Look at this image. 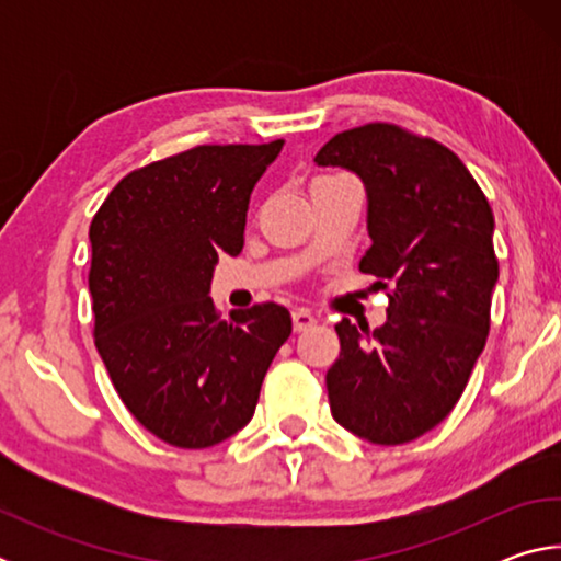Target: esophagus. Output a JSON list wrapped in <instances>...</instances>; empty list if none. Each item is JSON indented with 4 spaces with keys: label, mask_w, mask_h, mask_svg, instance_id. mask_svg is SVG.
I'll use <instances>...</instances> for the list:
<instances>
[{
    "label": "esophagus",
    "mask_w": 561,
    "mask_h": 561,
    "mask_svg": "<svg viewBox=\"0 0 561 561\" xmlns=\"http://www.w3.org/2000/svg\"><path fill=\"white\" fill-rule=\"evenodd\" d=\"M291 321H294V331H307L317 324V317L311 314L309 309H294Z\"/></svg>",
    "instance_id": "esophagus-1"
}]
</instances>
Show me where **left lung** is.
<instances>
[{
    "instance_id": "8db88e82",
    "label": "left lung",
    "mask_w": 561,
    "mask_h": 561,
    "mask_svg": "<svg viewBox=\"0 0 561 561\" xmlns=\"http://www.w3.org/2000/svg\"><path fill=\"white\" fill-rule=\"evenodd\" d=\"M314 163L360 178L371 247L358 270L393 287L383 327L336 324L331 415L368 443L415 440L448 417L485 348L495 217L453 150L388 123L339 133Z\"/></svg>"
}]
</instances>
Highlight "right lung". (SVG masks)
I'll return each instance as SVG.
<instances>
[{"label":"right lung","instance_id":"add662e5","mask_svg":"<svg viewBox=\"0 0 561 561\" xmlns=\"http://www.w3.org/2000/svg\"><path fill=\"white\" fill-rule=\"evenodd\" d=\"M282 146H197L133 170L91 222L96 348L136 421L178 448L242 431L291 334L279 304L225 321L210 299L215 264L242 252L250 195Z\"/></svg>","mask_w":561,"mask_h":561}]
</instances>
